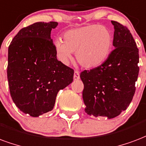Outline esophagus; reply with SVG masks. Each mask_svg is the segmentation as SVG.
<instances>
[{"label":"esophagus","instance_id":"1","mask_svg":"<svg viewBox=\"0 0 146 146\" xmlns=\"http://www.w3.org/2000/svg\"><path fill=\"white\" fill-rule=\"evenodd\" d=\"M73 79H74L75 80H79V79H80V73H79L78 71H75V72H74Z\"/></svg>","mask_w":146,"mask_h":146}]
</instances>
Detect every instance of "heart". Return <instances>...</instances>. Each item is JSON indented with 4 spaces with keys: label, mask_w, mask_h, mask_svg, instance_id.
I'll return each mask as SVG.
<instances>
[{
    "label": "heart",
    "mask_w": 146,
    "mask_h": 146,
    "mask_svg": "<svg viewBox=\"0 0 146 146\" xmlns=\"http://www.w3.org/2000/svg\"><path fill=\"white\" fill-rule=\"evenodd\" d=\"M63 41L56 39L55 48L63 63L73 60V52L81 66L87 69L98 67L106 61L111 52L113 35L108 28L100 25L68 30Z\"/></svg>",
    "instance_id": "obj_1"
}]
</instances>
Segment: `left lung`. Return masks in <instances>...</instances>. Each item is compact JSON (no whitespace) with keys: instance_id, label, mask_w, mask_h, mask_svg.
Here are the masks:
<instances>
[{"instance_id":"1","label":"left lung","mask_w":146,"mask_h":146,"mask_svg":"<svg viewBox=\"0 0 146 146\" xmlns=\"http://www.w3.org/2000/svg\"><path fill=\"white\" fill-rule=\"evenodd\" d=\"M111 23L115 48L100 66L80 73L85 111L108 119L118 116L129 106L139 71V48L130 31L117 21Z\"/></svg>"}]
</instances>
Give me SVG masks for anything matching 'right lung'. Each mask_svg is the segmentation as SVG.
I'll use <instances>...</instances> for the list:
<instances>
[{
    "label": "right lung",
    "instance_id": "1",
    "mask_svg": "<svg viewBox=\"0 0 146 146\" xmlns=\"http://www.w3.org/2000/svg\"><path fill=\"white\" fill-rule=\"evenodd\" d=\"M57 22L21 29L8 47L7 80L14 103L32 117L53 109L57 94L73 80V69L56 58L51 31Z\"/></svg>",
    "mask_w": 146,
    "mask_h": 146
}]
</instances>
